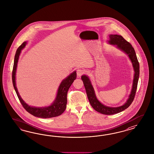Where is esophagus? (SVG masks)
Wrapping results in <instances>:
<instances>
[{
  "mask_svg": "<svg viewBox=\"0 0 154 154\" xmlns=\"http://www.w3.org/2000/svg\"><path fill=\"white\" fill-rule=\"evenodd\" d=\"M76 74L78 77H80L82 75L85 74V71L82 69H78L76 71Z\"/></svg>",
  "mask_w": 154,
  "mask_h": 154,
  "instance_id": "esophagus-1",
  "label": "esophagus"
}]
</instances>
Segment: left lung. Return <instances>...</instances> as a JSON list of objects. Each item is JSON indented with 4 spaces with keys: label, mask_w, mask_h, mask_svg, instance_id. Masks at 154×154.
<instances>
[{
    "label": "left lung",
    "mask_w": 154,
    "mask_h": 154,
    "mask_svg": "<svg viewBox=\"0 0 154 154\" xmlns=\"http://www.w3.org/2000/svg\"><path fill=\"white\" fill-rule=\"evenodd\" d=\"M109 38H110V40L108 41L109 44L112 45H117L118 48L122 50V51H124L125 53H126L129 55V58L131 60V62L133 63L135 74H134V80H133V88L131 90V94L129 96V99L124 105L117 108L109 107L102 104L100 101H98V100L97 99L96 97L94 89L91 85V83L89 80L88 77L86 75H83L82 76V80L83 82L85 89L87 94V97L89 100V103L91 105V106L97 112H99L101 114H106V115H112V114L119 113V112L124 110L125 109L128 108L133 103L135 96L137 88L139 76V62L138 60L136 53L132 45H131L126 40H125L124 38L122 36L119 35H110Z\"/></svg>",
    "instance_id": "obj_1"
}]
</instances>
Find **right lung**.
<instances>
[{"label":"right lung","mask_w":154,"mask_h":154,"mask_svg":"<svg viewBox=\"0 0 154 154\" xmlns=\"http://www.w3.org/2000/svg\"><path fill=\"white\" fill-rule=\"evenodd\" d=\"M26 44V42H24L18 48V49L16 50L15 59H14L12 79L13 85L15 88L17 96L20 100L21 104L23 105V108L28 113H29L30 114H32L35 117L42 118V119H48V118L55 117L60 116V114H62L64 112L66 108L67 101V92L69 91L70 86L74 82V80L76 79V71H74L62 82L58 90L55 100L50 106L48 107H44V108H35V107L30 106L26 104L21 98L19 94L17 91V88L16 87V82H15V75H16V67H17L19 57L21 53V50L25 47Z\"/></svg>","instance_id":"obj_1"}]
</instances>
